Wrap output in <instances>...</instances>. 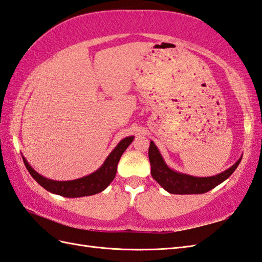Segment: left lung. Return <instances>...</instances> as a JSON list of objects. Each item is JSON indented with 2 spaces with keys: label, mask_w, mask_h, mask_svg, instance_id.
I'll return each instance as SVG.
<instances>
[{
  "label": "left lung",
  "mask_w": 262,
  "mask_h": 262,
  "mask_svg": "<svg viewBox=\"0 0 262 262\" xmlns=\"http://www.w3.org/2000/svg\"><path fill=\"white\" fill-rule=\"evenodd\" d=\"M148 159L151 163V174L153 179L166 191L174 194H193L207 192L225 181L235 171L242 158L222 173L205 178L192 177L170 169L165 164L162 155L152 141L148 148Z\"/></svg>",
  "instance_id": "left-lung-1"
}]
</instances>
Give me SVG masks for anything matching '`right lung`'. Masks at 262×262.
<instances>
[{
  "mask_svg": "<svg viewBox=\"0 0 262 262\" xmlns=\"http://www.w3.org/2000/svg\"><path fill=\"white\" fill-rule=\"evenodd\" d=\"M133 140H134V136H128L120 141L97 171L76 180L56 181L47 179L33 170L30 164L27 162L25 157H22V159H24L27 170L29 171L33 179L49 192L69 198L91 196V194H96L104 190L110 185V182L115 179L117 165H118L120 157L126 151V148L129 146Z\"/></svg>",
  "mask_w": 262,
  "mask_h": 262,
  "instance_id": "1",
  "label": "right lung"
}]
</instances>
